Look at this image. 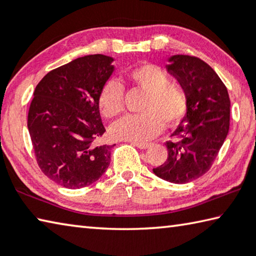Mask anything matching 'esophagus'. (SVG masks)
<instances>
[{"label":"esophagus","mask_w":256,"mask_h":256,"mask_svg":"<svg viewBox=\"0 0 256 256\" xmlns=\"http://www.w3.org/2000/svg\"><path fill=\"white\" fill-rule=\"evenodd\" d=\"M133 146H138V149L144 150V149H148L151 146V144H149V142H133Z\"/></svg>","instance_id":"obj_1"}]
</instances>
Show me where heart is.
I'll use <instances>...</instances> for the list:
<instances>
[{"label": "heart", "instance_id": "obj_1", "mask_svg": "<svg viewBox=\"0 0 256 256\" xmlns=\"http://www.w3.org/2000/svg\"><path fill=\"white\" fill-rule=\"evenodd\" d=\"M128 80L146 94L142 115H128L112 124V134L118 140L146 141L167 126L180 124L188 112V94L162 68L146 63L130 70ZM124 88L118 80H108L99 94V107L104 116L115 118L123 110Z\"/></svg>", "mask_w": 256, "mask_h": 256}]
</instances>
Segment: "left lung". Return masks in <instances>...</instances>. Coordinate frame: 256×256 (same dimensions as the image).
Instances as JSON below:
<instances>
[{
  "label": "left lung",
  "mask_w": 256,
  "mask_h": 256,
  "mask_svg": "<svg viewBox=\"0 0 256 256\" xmlns=\"http://www.w3.org/2000/svg\"><path fill=\"white\" fill-rule=\"evenodd\" d=\"M166 70L188 94V112L167 141L168 158L154 168L156 176L185 184L210 170L229 131L230 99L214 68L190 55H172Z\"/></svg>",
  "instance_id": "left-lung-1"
}]
</instances>
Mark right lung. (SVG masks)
<instances>
[{"mask_svg": "<svg viewBox=\"0 0 256 256\" xmlns=\"http://www.w3.org/2000/svg\"><path fill=\"white\" fill-rule=\"evenodd\" d=\"M102 54L78 58L50 71L34 92L28 130L42 172L63 188L76 190L100 178L114 146L97 144L106 128L99 94L115 66Z\"/></svg>", "mask_w": 256, "mask_h": 256, "instance_id": "obj_1", "label": "right lung"}]
</instances>
